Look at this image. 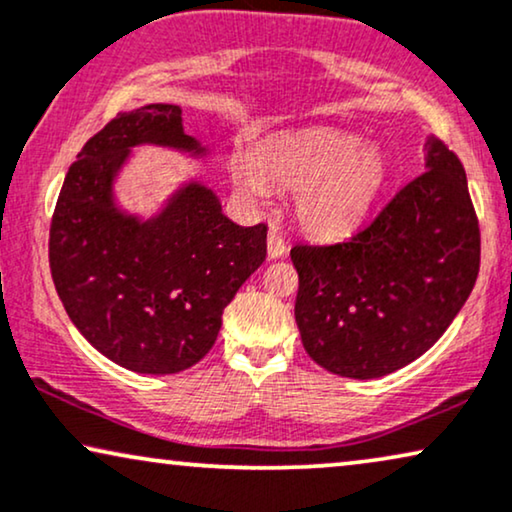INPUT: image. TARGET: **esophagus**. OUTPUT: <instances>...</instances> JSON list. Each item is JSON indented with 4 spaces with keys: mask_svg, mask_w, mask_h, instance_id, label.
<instances>
[{
    "mask_svg": "<svg viewBox=\"0 0 512 512\" xmlns=\"http://www.w3.org/2000/svg\"><path fill=\"white\" fill-rule=\"evenodd\" d=\"M267 252H269L271 260H278V257H283L285 252H288V245H285L283 236L278 234L276 229H271L269 236H267Z\"/></svg>",
    "mask_w": 512,
    "mask_h": 512,
    "instance_id": "esophagus-1",
    "label": "esophagus"
}]
</instances>
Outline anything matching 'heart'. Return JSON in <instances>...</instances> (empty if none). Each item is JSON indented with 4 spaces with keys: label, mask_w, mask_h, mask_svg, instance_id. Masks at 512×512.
<instances>
[{
    "label": "heart",
    "mask_w": 512,
    "mask_h": 512,
    "mask_svg": "<svg viewBox=\"0 0 512 512\" xmlns=\"http://www.w3.org/2000/svg\"><path fill=\"white\" fill-rule=\"evenodd\" d=\"M388 159L374 142L358 135L316 128L264 140L248 161L231 166V185L260 206L267 185L295 189V220L323 241L344 238L363 227L388 185Z\"/></svg>",
    "instance_id": "b5f03b06"
}]
</instances>
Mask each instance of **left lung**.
Instances as JSON below:
<instances>
[{"mask_svg": "<svg viewBox=\"0 0 512 512\" xmlns=\"http://www.w3.org/2000/svg\"><path fill=\"white\" fill-rule=\"evenodd\" d=\"M426 173L349 241L290 250L295 320L327 372L377 379L431 349L466 304L480 271V227L466 170L433 135Z\"/></svg>", "mask_w": 512, "mask_h": 512, "instance_id": "obj_1", "label": "left lung"}]
</instances>
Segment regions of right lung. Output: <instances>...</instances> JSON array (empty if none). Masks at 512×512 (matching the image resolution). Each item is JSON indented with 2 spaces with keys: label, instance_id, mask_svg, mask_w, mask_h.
I'll use <instances>...</instances> for the list:
<instances>
[{
  "label": "right lung",
  "instance_id": "right-lung-1",
  "mask_svg": "<svg viewBox=\"0 0 512 512\" xmlns=\"http://www.w3.org/2000/svg\"><path fill=\"white\" fill-rule=\"evenodd\" d=\"M142 145L208 159L182 109L121 112L67 170L51 222L49 262L74 327L102 356L138 374H175L213 349L222 311L267 257V227H238L196 177L152 217L121 208V170Z\"/></svg>",
  "mask_w": 512,
  "mask_h": 512
}]
</instances>
